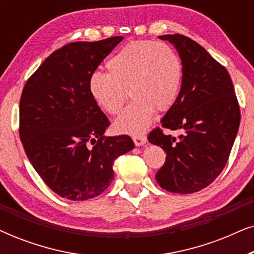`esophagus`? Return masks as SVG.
Returning <instances> with one entry per match:
<instances>
[{"mask_svg": "<svg viewBox=\"0 0 254 254\" xmlns=\"http://www.w3.org/2000/svg\"><path fill=\"white\" fill-rule=\"evenodd\" d=\"M131 138H133L135 145H137V147L143 145L145 142H147V137H145L144 135H133Z\"/></svg>", "mask_w": 254, "mask_h": 254, "instance_id": "1", "label": "esophagus"}]
</instances>
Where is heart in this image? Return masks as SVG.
Wrapping results in <instances>:
<instances>
[{
	"label": "heart",
	"mask_w": 254,
	"mask_h": 254,
	"mask_svg": "<svg viewBox=\"0 0 254 254\" xmlns=\"http://www.w3.org/2000/svg\"><path fill=\"white\" fill-rule=\"evenodd\" d=\"M107 72H93L89 91L100 109L111 116L120 113L116 128L140 134L149 127L155 111L166 112L175 105L183 82V64L177 52L165 43L131 41L106 62Z\"/></svg>",
	"instance_id": "b5f03b06"
}]
</instances>
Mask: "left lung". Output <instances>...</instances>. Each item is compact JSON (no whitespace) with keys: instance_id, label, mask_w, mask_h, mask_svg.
<instances>
[{"instance_id":"obj_1","label":"left lung","mask_w":254,"mask_h":254,"mask_svg":"<svg viewBox=\"0 0 254 254\" xmlns=\"http://www.w3.org/2000/svg\"><path fill=\"white\" fill-rule=\"evenodd\" d=\"M158 38L176 47L183 64L179 96L162 127L184 133L177 140L157 127L148 135L150 143L166 152L156 182L172 193L199 192L227 164L241 123L237 97L227 69L196 41L183 34Z\"/></svg>"}]
</instances>
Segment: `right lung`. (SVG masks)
<instances>
[{
	"label": "right lung",
	"instance_id": "1",
	"mask_svg": "<svg viewBox=\"0 0 254 254\" xmlns=\"http://www.w3.org/2000/svg\"><path fill=\"white\" fill-rule=\"evenodd\" d=\"M123 39L64 45L24 85L20 141L38 175L64 199L102 194L113 180V162L134 148L128 135L104 136L110 121L89 91L90 76Z\"/></svg>",
	"mask_w": 254,
	"mask_h": 254
}]
</instances>
